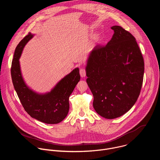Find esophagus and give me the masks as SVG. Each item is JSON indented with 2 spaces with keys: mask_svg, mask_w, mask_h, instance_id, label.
<instances>
[{
  "mask_svg": "<svg viewBox=\"0 0 160 160\" xmlns=\"http://www.w3.org/2000/svg\"><path fill=\"white\" fill-rule=\"evenodd\" d=\"M80 76L83 78V77H85L86 76V72H85V70L83 69V68H81V69L80 70Z\"/></svg>",
  "mask_w": 160,
  "mask_h": 160,
  "instance_id": "1",
  "label": "esophagus"
}]
</instances>
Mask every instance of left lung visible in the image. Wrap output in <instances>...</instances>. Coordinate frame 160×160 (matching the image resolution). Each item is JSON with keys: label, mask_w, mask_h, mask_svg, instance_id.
<instances>
[{"label": "left lung", "mask_w": 160, "mask_h": 160, "mask_svg": "<svg viewBox=\"0 0 160 160\" xmlns=\"http://www.w3.org/2000/svg\"><path fill=\"white\" fill-rule=\"evenodd\" d=\"M105 46L96 45L85 67L93 107L107 119L123 115L135 104L142 85L144 62L135 37L120 26Z\"/></svg>", "instance_id": "8db88e82"}]
</instances>
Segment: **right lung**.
<instances>
[{
	"instance_id": "1",
	"label": "right lung",
	"mask_w": 160,
	"mask_h": 160,
	"mask_svg": "<svg viewBox=\"0 0 160 160\" xmlns=\"http://www.w3.org/2000/svg\"><path fill=\"white\" fill-rule=\"evenodd\" d=\"M33 36L28 33L15 49L11 70L12 83L21 103L32 118L47 124H57L69 111L70 96L80 80L79 68L62 78L50 92L41 94L32 90L22 76L19 59L25 45Z\"/></svg>"
}]
</instances>
